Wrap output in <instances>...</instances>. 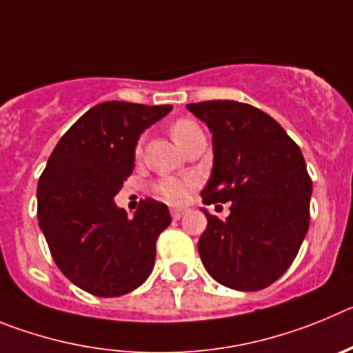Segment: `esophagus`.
Instances as JSON below:
<instances>
[{
	"mask_svg": "<svg viewBox=\"0 0 353 353\" xmlns=\"http://www.w3.org/2000/svg\"><path fill=\"white\" fill-rule=\"evenodd\" d=\"M184 209H179V208H172L170 209V216H172L174 220H181V218H183L184 216Z\"/></svg>",
	"mask_w": 353,
	"mask_h": 353,
	"instance_id": "1",
	"label": "esophagus"
}]
</instances>
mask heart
<instances>
[{"instance_id": "heart-1", "label": "heart", "mask_w": 353, "mask_h": 353, "mask_svg": "<svg viewBox=\"0 0 353 353\" xmlns=\"http://www.w3.org/2000/svg\"><path fill=\"white\" fill-rule=\"evenodd\" d=\"M199 132V125L186 117H181L170 126V135L179 145H183ZM137 153H141V145H137ZM193 188H195V179L192 177H163L154 186V195L169 204H184L192 195Z\"/></svg>"}]
</instances>
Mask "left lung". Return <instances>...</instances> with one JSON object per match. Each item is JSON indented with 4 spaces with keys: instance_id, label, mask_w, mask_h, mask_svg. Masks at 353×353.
I'll return each mask as SVG.
<instances>
[{
    "instance_id": "8db88e82",
    "label": "left lung",
    "mask_w": 353,
    "mask_h": 353,
    "mask_svg": "<svg viewBox=\"0 0 353 353\" xmlns=\"http://www.w3.org/2000/svg\"><path fill=\"white\" fill-rule=\"evenodd\" d=\"M212 133V174L204 204L232 202L221 221L209 214L199 239L204 268L234 290L274 283L297 256L310 227L313 184L299 145L269 114L234 100L188 103Z\"/></svg>"
}]
</instances>
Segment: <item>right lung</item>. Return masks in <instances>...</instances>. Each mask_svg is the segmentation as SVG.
Returning <instances> with one entry per match:
<instances>
[{"mask_svg":"<svg viewBox=\"0 0 353 353\" xmlns=\"http://www.w3.org/2000/svg\"><path fill=\"white\" fill-rule=\"evenodd\" d=\"M172 105L103 101L59 139L38 179V225L74 285L98 297L135 290L151 274L157 239L172 218L153 199L133 218L114 196L133 172L141 133Z\"/></svg>","mask_w":353,"mask_h":353,"instance_id":"1","label":"right lung"}]
</instances>
